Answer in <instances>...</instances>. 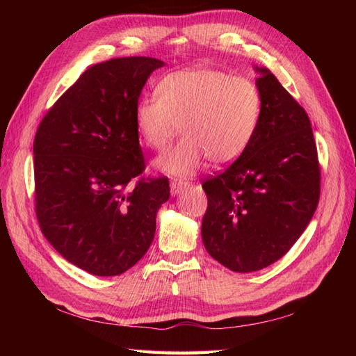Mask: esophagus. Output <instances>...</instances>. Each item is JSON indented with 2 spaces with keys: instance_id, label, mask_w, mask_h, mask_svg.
I'll use <instances>...</instances> for the list:
<instances>
[{
  "instance_id": "obj_1",
  "label": "esophagus",
  "mask_w": 356,
  "mask_h": 356,
  "mask_svg": "<svg viewBox=\"0 0 356 356\" xmlns=\"http://www.w3.org/2000/svg\"><path fill=\"white\" fill-rule=\"evenodd\" d=\"M186 186H188V182H186V180H172L171 185H170V188H171V194H172V195H176V194H179L180 191H182L184 188H186Z\"/></svg>"
}]
</instances>
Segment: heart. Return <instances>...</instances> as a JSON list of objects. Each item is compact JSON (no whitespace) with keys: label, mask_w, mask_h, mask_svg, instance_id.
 Here are the masks:
<instances>
[{"label":"heart","mask_w":356,"mask_h":356,"mask_svg":"<svg viewBox=\"0 0 356 356\" xmlns=\"http://www.w3.org/2000/svg\"><path fill=\"white\" fill-rule=\"evenodd\" d=\"M157 96L136 104L134 125L140 140L154 151L176 147L157 166L172 176H190L209 161L229 163L245 153L261 118V93L254 81L216 69L171 72L157 82Z\"/></svg>","instance_id":"1"}]
</instances>
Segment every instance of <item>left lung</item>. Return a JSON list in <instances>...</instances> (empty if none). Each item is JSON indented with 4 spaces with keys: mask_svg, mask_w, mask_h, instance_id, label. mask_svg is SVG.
Here are the masks:
<instances>
[{
    "mask_svg": "<svg viewBox=\"0 0 356 356\" xmlns=\"http://www.w3.org/2000/svg\"><path fill=\"white\" fill-rule=\"evenodd\" d=\"M260 73L261 118L246 151L202 188V240L234 272L260 270L289 251L318 207L321 170L311 120L268 69Z\"/></svg>",
    "mask_w": 356,
    "mask_h": 356,
    "instance_id": "1",
    "label": "left lung"
}]
</instances>
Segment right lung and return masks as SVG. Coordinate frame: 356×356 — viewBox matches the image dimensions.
<instances>
[{"mask_svg":"<svg viewBox=\"0 0 356 356\" xmlns=\"http://www.w3.org/2000/svg\"><path fill=\"white\" fill-rule=\"evenodd\" d=\"M156 58L90 67L53 104L33 142L35 211L44 237L67 261L99 277L138 263L170 199L168 177H145L134 108Z\"/></svg>","mask_w":356,"mask_h":356,"instance_id":"1","label":"right lung"}]
</instances>
